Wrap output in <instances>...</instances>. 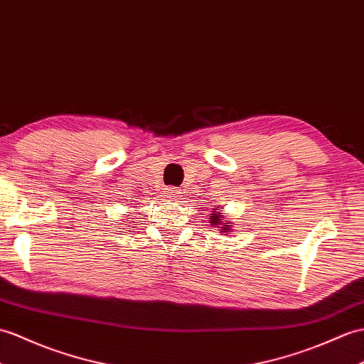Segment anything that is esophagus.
I'll return each mask as SVG.
<instances>
[{"instance_id":"obj_1","label":"esophagus","mask_w":364,"mask_h":364,"mask_svg":"<svg viewBox=\"0 0 364 364\" xmlns=\"http://www.w3.org/2000/svg\"><path fill=\"white\" fill-rule=\"evenodd\" d=\"M166 192H167L171 197H178V189H176V188H167Z\"/></svg>"}]
</instances>
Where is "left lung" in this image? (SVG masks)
I'll list each match as a JSON object with an SVG mask.
<instances>
[{"mask_svg":"<svg viewBox=\"0 0 364 364\" xmlns=\"http://www.w3.org/2000/svg\"><path fill=\"white\" fill-rule=\"evenodd\" d=\"M223 214H222V208L220 209H214L213 214H210V223H213V226H217V225H222V232H228L230 231L231 225L230 223H223Z\"/></svg>","mask_w":364,"mask_h":364,"instance_id":"left-lung-1","label":"left lung"}]
</instances>
